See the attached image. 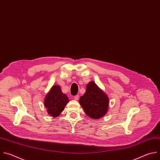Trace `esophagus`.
<instances>
[{"label":"esophagus","instance_id":"1","mask_svg":"<svg viewBox=\"0 0 160 160\" xmlns=\"http://www.w3.org/2000/svg\"><path fill=\"white\" fill-rule=\"evenodd\" d=\"M74 98L75 100H78V99H79V95H76Z\"/></svg>","mask_w":160,"mask_h":160}]
</instances>
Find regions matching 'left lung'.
I'll use <instances>...</instances> for the list:
<instances>
[{"mask_svg":"<svg viewBox=\"0 0 160 160\" xmlns=\"http://www.w3.org/2000/svg\"><path fill=\"white\" fill-rule=\"evenodd\" d=\"M79 102L85 113L92 119H99L108 112L109 99L107 95L93 81L87 84L86 92L80 97Z\"/></svg>","mask_w":160,"mask_h":160,"instance_id":"obj_1","label":"left lung"}]
</instances>
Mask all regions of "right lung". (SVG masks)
<instances>
[{
	"label": "right lung",
	"mask_w": 160,
	"mask_h": 160,
	"mask_svg": "<svg viewBox=\"0 0 160 160\" xmlns=\"http://www.w3.org/2000/svg\"><path fill=\"white\" fill-rule=\"evenodd\" d=\"M67 95L62 92L58 85L53 86L46 95L44 105L48 113L53 117H58L69 102Z\"/></svg>",
	"instance_id": "obj_1"
}]
</instances>
